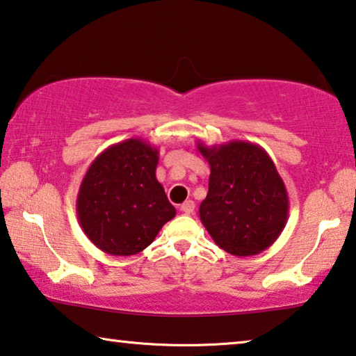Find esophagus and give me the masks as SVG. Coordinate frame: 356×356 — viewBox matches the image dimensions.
<instances>
[{
	"instance_id": "34e87169",
	"label": "esophagus",
	"mask_w": 356,
	"mask_h": 356,
	"mask_svg": "<svg viewBox=\"0 0 356 356\" xmlns=\"http://www.w3.org/2000/svg\"><path fill=\"white\" fill-rule=\"evenodd\" d=\"M180 211H182L184 213H187V216H190V213L195 212V202L191 200H187L182 206H180Z\"/></svg>"
}]
</instances>
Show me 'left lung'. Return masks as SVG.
<instances>
[{
  "instance_id": "obj_1",
  "label": "left lung",
  "mask_w": 356,
  "mask_h": 356,
  "mask_svg": "<svg viewBox=\"0 0 356 356\" xmlns=\"http://www.w3.org/2000/svg\"><path fill=\"white\" fill-rule=\"evenodd\" d=\"M211 166L200 218L213 242L234 257L269 249L289 220V193L268 152L249 140L196 143Z\"/></svg>"
}]
</instances>
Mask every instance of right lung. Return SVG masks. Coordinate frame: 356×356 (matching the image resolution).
I'll list each match as a JSON object with an SVG mask.
<instances>
[{
  "label": "right lung",
  "instance_id": "obj_1",
  "mask_svg": "<svg viewBox=\"0 0 356 356\" xmlns=\"http://www.w3.org/2000/svg\"><path fill=\"white\" fill-rule=\"evenodd\" d=\"M158 154L155 145L131 138L101 152L87 169L76 200L77 218L107 255H136L176 217L155 176Z\"/></svg>",
  "mask_w": 356,
  "mask_h": 356
}]
</instances>
